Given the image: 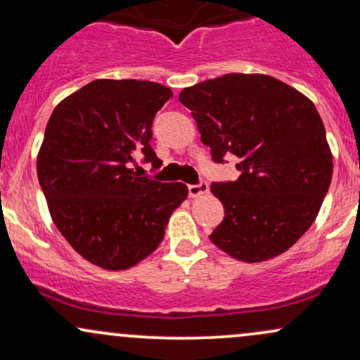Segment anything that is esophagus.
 <instances>
[{"label": "esophagus", "instance_id": "esophagus-1", "mask_svg": "<svg viewBox=\"0 0 360 360\" xmlns=\"http://www.w3.org/2000/svg\"><path fill=\"white\" fill-rule=\"evenodd\" d=\"M208 183H206V181H200V183L198 184H189L188 186V193H189V196L191 198H196V196H200V194H206L208 193Z\"/></svg>", "mask_w": 360, "mask_h": 360}]
</instances>
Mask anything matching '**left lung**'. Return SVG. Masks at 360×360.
Returning a JSON list of instances; mask_svg holds the SVG:
<instances>
[{
    "mask_svg": "<svg viewBox=\"0 0 360 360\" xmlns=\"http://www.w3.org/2000/svg\"><path fill=\"white\" fill-rule=\"evenodd\" d=\"M179 101L191 110L213 162L238 157L237 181L212 183L225 218L210 235L243 262L283 254L315 221L332 181V152L311 101L264 74H223Z\"/></svg>",
    "mask_w": 360,
    "mask_h": 360,
    "instance_id": "8db88e82",
    "label": "left lung"
}]
</instances>
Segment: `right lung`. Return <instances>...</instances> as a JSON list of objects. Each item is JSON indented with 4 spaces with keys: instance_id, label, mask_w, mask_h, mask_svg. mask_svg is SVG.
Listing matches in <instances>:
<instances>
[{
    "instance_id": "add662e5",
    "label": "right lung",
    "mask_w": 360,
    "mask_h": 360,
    "mask_svg": "<svg viewBox=\"0 0 360 360\" xmlns=\"http://www.w3.org/2000/svg\"><path fill=\"white\" fill-rule=\"evenodd\" d=\"M171 96L159 82L96 79L52 111L39 183L62 237L94 266L128 269L150 255L188 198L186 184L131 169L137 159L162 166L150 146L152 122Z\"/></svg>"
}]
</instances>
